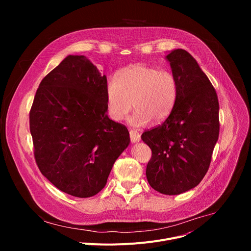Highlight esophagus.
Instances as JSON below:
<instances>
[{"instance_id": "34e87169", "label": "esophagus", "mask_w": 251, "mask_h": 251, "mask_svg": "<svg viewBox=\"0 0 251 251\" xmlns=\"http://www.w3.org/2000/svg\"><path fill=\"white\" fill-rule=\"evenodd\" d=\"M130 140L132 143L139 142L141 140V135L135 130H130Z\"/></svg>"}]
</instances>
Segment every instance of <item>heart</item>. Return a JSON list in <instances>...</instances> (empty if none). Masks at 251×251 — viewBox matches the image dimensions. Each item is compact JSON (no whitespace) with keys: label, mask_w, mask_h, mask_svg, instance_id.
Segmentation results:
<instances>
[{"label":"heart","mask_w":251,"mask_h":251,"mask_svg":"<svg viewBox=\"0 0 251 251\" xmlns=\"http://www.w3.org/2000/svg\"><path fill=\"white\" fill-rule=\"evenodd\" d=\"M178 84L168 70L146 64L123 69L119 78L110 77L106 84V106L110 118L123 121L134 107L129 119L134 127H144L152 120L160 123L172 113L177 99Z\"/></svg>","instance_id":"b5f03b06"}]
</instances>
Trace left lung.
<instances>
[{"instance_id": "8db88e82", "label": "left lung", "mask_w": 251, "mask_h": 251, "mask_svg": "<svg viewBox=\"0 0 251 251\" xmlns=\"http://www.w3.org/2000/svg\"><path fill=\"white\" fill-rule=\"evenodd\" d=\"M178 84L170 116L141 138L152 157L147 180L157 192L174 196L198 186L205 176L220 134V104L216 89L185 50L167 55Z\"/></svg>"}]
</instances>
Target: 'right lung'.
Listing matches in <instances>:
<instances>
[{
  "mask_svg": "<svg viewBox=\"0 0 251 251\" xmlns=\"http://www.w3.org/2000/svg\"><path fill=\"white\" fill-rule=\"evenodd\" d=\"M107 78L84 55H68L44 77L29 111L33 154L42 174L77 198L98 194L130 143L106 115Z\"/></svg>",
  "mask_w": 251,
  "mask_h": 251,
  "instance_id": "right-lung-1",
  "label": "right lung"
}]
</instances>
